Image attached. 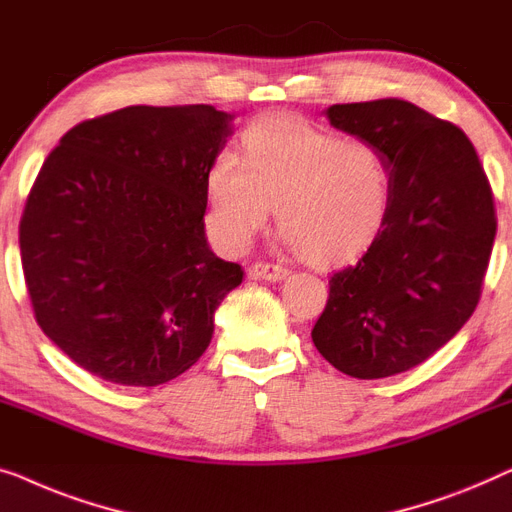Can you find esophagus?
<instances>
[{"label": "esophagus", "mask_w": 512, "mask_h": 512, "mask_svg": "<svg viewBox=\"0 0 512 512\" xmlns=\"http://www.w3.org/2000/svg\"><path fill=\"white\" fill-rule=\"evenodd\" d=\"M290 276V271L280 264H271V262H255L250 266V278L255 280H283Z\"/></svg>", "instance_id": "obj_1"}]
</instances>
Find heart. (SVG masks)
Instances as JSON below:
<instances>
[{
	"label": "heart",
	"mask_w": 512,
	"mask_h": 512,
	"mask_svg": "<svg viewBox=\"0 0 512 512\" xmlns=\"http://www.w3.org/2000/svg\"><path fill=\"white\" fill-rule=\"evenodd\" d=\"M208 232L239 253L269 220L311 266L329 269L362 255L387 218L392 171L383 150L345 139L301 115L271 113L243 129L241 157L208 162Z\"/></svg>",
	"instance_id": "b5f03b06"
}]
</instances>
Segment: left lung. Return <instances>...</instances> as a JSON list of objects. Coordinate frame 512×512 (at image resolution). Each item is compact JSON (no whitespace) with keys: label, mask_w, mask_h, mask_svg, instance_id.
<instances>
[{"label":"left lung","mask_w":512,"mask_h":512,"mask_svg":"<svg viewBox=\"0 0 512 512\" xmlns=\"http://www.w3.org/2000/svg\"><path fill=\"white\" fill-rule=\"evenodd\" d=\"M325 115L383 150L392 194L369 250L331 276L311 336L345 376H397L443 348L478 306L496 236L492 190L469 136L420 106L376 99Z\"/></svg>","instance_id":"left-lung-1"}]
</instances>
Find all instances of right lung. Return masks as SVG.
<instances>
[{
    "label": "right lung",
    "mask_w": 512,
    "mask_h": 512,
    "mask_svg": "<svg viewBox=\"0 0 512 512\" xmlns=\"http://www.w3.org/2000/svg\"><path fill=\"white\" fill-rule=\"evenodd\" d=\"M232 120L127 106L71 127L43 162L20 220L27 292L43 334L92 376L155 387L211 343L243 280L204 232V176Z\"/></svg>",
    "instance_id": "add662e5"
}]
</instances>
